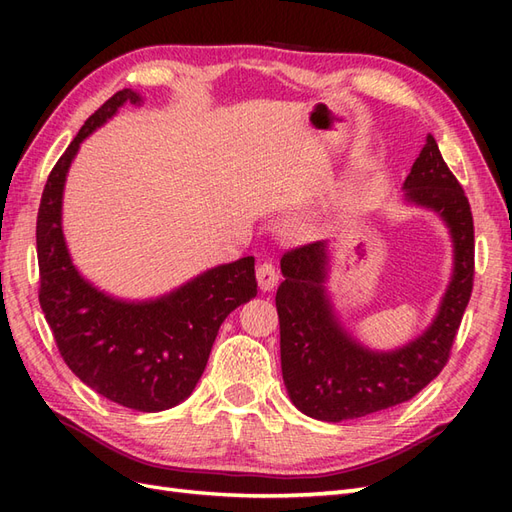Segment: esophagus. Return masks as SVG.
I'll use <instances>...</instances> for the list:
<instances>
[{"mask_svg": "<svg viewBox=\"0 0 512 512\" xmlns=\"http://www.w3.org/2000/svg\"><path fill=\"white\" fill-rule=\"evenodd\" d=\"M256 277L262 292H271L277 286V282H280V273H277L273 262H260L256 269Z\"/></svg>", "mask_w": 512, "mask_h": 512, "instance_id": "1", "label": "esophagus"}]
</instances>
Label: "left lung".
<instances>
[{"label": "left lung", "mask_w": 512, "mask_h": 512, "mask_svg": "<svg viewBox=\"0 0 512 512\" xmlns=\"http://www.w3.org/2000/svg\"><path fill=\"white\" fill-rule=\"evenodd\" d=\"M404 190L408 203L440 215L455 247L453 277L438 316L404 348L369 350L339 324L324 288L327 243H307L282 256L286 280L275 294L282 376L292 404L318 421L339 423L404 404L440 374L451 356L474 286V222L468 196L431 134Z\"/></svg>", "instance_id": "8db88e82"}]
</instances>
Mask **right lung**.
Returning <instances> with one entry per match:
<instances>
[{
    "instance_id": "obj_1",
    "label": "right lung",
    "mask_w": 512,
    "mask_h": 512,
    "mask_svg": "<svg viewBox=\"0 0 512 512\" xmlns=\"http://www.w3.org/2000/svg\"><path fill=\"white\" fill-rule=\"evenodd\" d=\"M141 102L121 89L91 115L46 179L38 224L40 307L61 359L102 397L138 412L168 410L190 397L203 376L226 316L256 297L254 256L194 277L153 301L108 297L76 271L61 230L68 168L85 138L123 104Z\"/></svg>"
}]
</instances>
